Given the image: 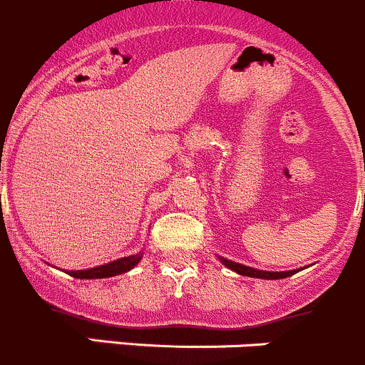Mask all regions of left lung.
Instances as JSON below:
<instances>
[{"mask_svg": "<svg viewBox=\"0 0 365 365\" xmlns=\"http://www.w3.org/2000/svg\"><path fill=\"white\" fill-rule=\"evenodd\" d=\"M218 259H220V262H222V264L225 266V268L232 269V272L240 273V275L254 277V279H264V280L286 279V277L294 275V273H298L302 269V268H298V269H289V272H264V269H255V268H250V266L240 264V262L229 261V259L222 257V255H218Z\"/></svg>", "mask_w": 365, "mask_h": 365, "instance_id": "1", "label": "left lung"}]
</instances>
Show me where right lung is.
<instances>
[{"label":"right lung","instance_id":"obj_1","mask_svg":"<svg viewBox=\"0 0 365 365\" xmlns=\"http://www.w3.org/2000/svg\"><path fill=\"white\" fill-rule=\"evenodd\" d=\"M142 252L135 255H128V257H120L117 261L106 262L103 266H96V268L88 269H76V272H67L68 275L74 279H108V277H117L122 273L129 272L135 268L140 261H142Z\"/></svg>","mask_w":365,"mask_h":365}]
</instances>
